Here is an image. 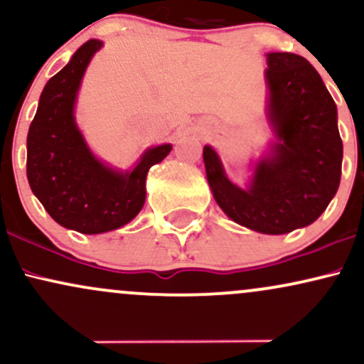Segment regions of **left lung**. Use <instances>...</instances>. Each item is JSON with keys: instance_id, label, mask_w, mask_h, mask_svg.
Masks as SVG:
<instances>
[{"instance_id": "left-lung-1", "label": "left lung", "mask_w": 364, "mask_h": 364, "mask_svg": "<svg viewBox=\"0 0 364 364\" xmlns=\"http://www.w3.org/2000/svg\"><path fill=\"white\" fill-rule=\"evenodd\" d=\"M269 118L279 144L257 164L241 190L225 178L219 157L205 145L208 185L215 202L237 224L263 235H286L315 223L337 193L342 140L337 107L318 72L292 53L267 54Z\"/></svg>"}]
</instances>
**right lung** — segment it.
<instances>
[{
    "label": "right lung",
    "mask_w": 364,
    "mask_h": 364,
    "mask_svg": "<svg viewBox=\"0 0 364 364\" xmlns=\"http://www.w3.org/2000/svg\"><path fill=\"white\" fill-rule=\"evenodd\" d=\"M101 41H87L68 65L49 78L27 135V179L48 214L63 228L99 235L128 224L145 202V178L171 145L149 149L132 173L99 162L73 118L77 90Z\"/></svg>",
    "instance_id": "1"
}]
</instances>
